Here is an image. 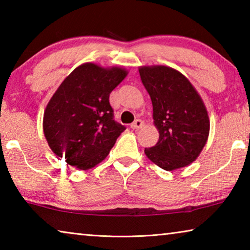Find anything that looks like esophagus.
<instances>
[{"label": "esophagus", "mask_w": 250, "mask_h": 250, "mask_svg": "<svg viewBox=\"0 0 250 250\" xmlns=\"http://www.w3.org/2000/svg\"><path fill=\"white\" fill-rule=\"evenodd\" d=\"M130 126H131V128H132V129H141L142 126H143V121L140 120V119L135 120L134 122H132V124H131Z\"/></svg>", "instance_id": "1"}]
</instances>
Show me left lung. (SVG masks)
<instances>
[{
	"label": "left lung",
	"instance_id": "obj_1",
	"mask_svg": "<svg viewBox=\"0 0 250 250\" xmlns=\"http://www.w3.org/2000/svg\"><path fill=\"white\" fill-rule=\"evenodd\" d=\"M141 82L153 105L156 145L146 147V158L166 171L194 162L209 134L208 112L191 82L172 67H139Z\"/></svg>",
	"mask_w": 250,
	"mask_h": 250
}]
</instances>
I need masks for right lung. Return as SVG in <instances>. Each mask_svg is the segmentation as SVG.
<instances>
[{
	"mask_svg": "<svg viewBox=\"0 0 250 250\" xmlns=\"http://www.w3.org/2000/svg\"><path fill=\"white\" fill-rule=\"evenodd\" d=\"M129 71L84 62L59 84L46 105L44 135L53 153L87 171L107 158L124 125L113 120L109 96Z\"/></svg>",
	"mask_w": 250,
	"mask_h": 250,
	"instance_id": "add662e5",
	"label": "right lung"
}]
</instances>
